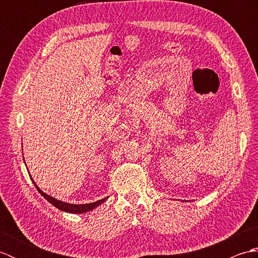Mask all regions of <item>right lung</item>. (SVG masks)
Segmentation results:
<instances>
[{
	"label": "right lung",
	"mask_w": 258,
	"mask_h": 258,
	"mask_svg": "<svg viewBox=\"0 0 258 258\" xmlns=\"http://www.w3.org/2000/svg\"><path fill=\"white\" fill-rule=\"evenodd\" d=\"M31 179H32L33 184L35 185V187L38 190V193H40L43 197H44V199L47 202H50L53 206H55L56 208H58V210H61L63 212L74 213V214L75 213L76 214H81V213L90 212L92 210H94V208L97 207L100 204H102L103 202H105L106 199H107V197H106V199H103V200H100V201L94 202V203H90V204H78V205H76V204H70V203H65V202H62V201H58L56 199H54V197L45 194L44 191H42L40 188H38V186L35 184V182H34V180H33L32 177H31Z\"/></svg>",
	"instance_id": "obj_1"
}]
</instances>
